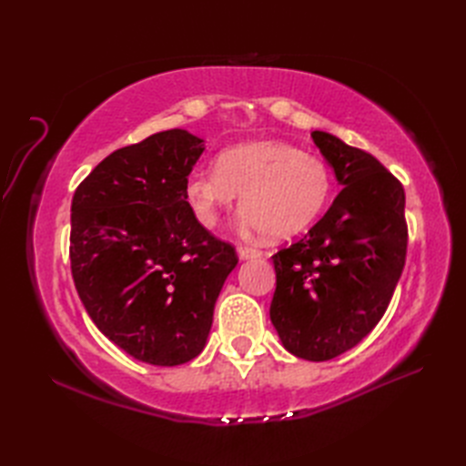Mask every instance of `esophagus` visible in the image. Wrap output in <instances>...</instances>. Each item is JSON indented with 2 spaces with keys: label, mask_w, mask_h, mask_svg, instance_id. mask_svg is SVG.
Segmentation results:
<instances>
[{
  "label": "esophagus",
  "mask_w": 466,
  "mask_h": 466,
  "mask_svg": "<svg viewBox=\"0 0 466 466\" xmlns=\"http://www.w3.org/2000/svg\"><path fill=\"white\" fill-rule=\"evenodd\" d=\"M237 252H238V257H241L243 260H247V258H258L262 255V250H258L257 247H248V245H238Z\"/></svg>",
  "instance_id": "esophagus-1"
}]
</instances>
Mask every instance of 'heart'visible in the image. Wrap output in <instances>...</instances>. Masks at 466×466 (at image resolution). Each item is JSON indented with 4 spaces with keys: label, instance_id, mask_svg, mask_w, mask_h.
<instances>
[{
    "label": "heart",
    "instance_id": "obj_1",
    "mask_svg": "<svg viewBox=\"0 0 466 466\" xmlns=\"http://www.w3.org/2000/svg\"><path fill=\"white\" fill-rule=\"evenodd\" d=\"M237 194L247 228L288 238L319 219L330 200L332 175L315 155L266 139L225 149L216 168H198L187 178V198L206 228H214Z\"/></svg>",
    "mask_w": 466,
    "mask_h": 466
}]
</instances>
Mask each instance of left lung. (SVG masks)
I'll list each match as a JSON object with an SVG mask.
<instances>
[{
    "label": "left lung",
    "instance_id": "obj_1",
    "mask_svg": "<svg viewBox=\"0 0 466 466\" xmlns=\"http://www.w3.org/2000/svg\"><path fill=\"white\" fill-rule=\"evenodd\" d=\"M344 187L309 233L272 257L270 319L293 356L327 361L354 348L385 315L406 260L404 188L371 153L315 130Z\"/></svg>",
    "mask_w": 466,
    "mask_h": 466
}]
</instances>
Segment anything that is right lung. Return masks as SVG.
I'll return each instance as SVG.
<instances>
[{
	"mask_svg": "<svg viewBox=\"0 0 466 466\" xmlns=\"http://www.w3.org/2000/svg\"><path fill=\"white\" fill-rule=\"evenodd\" d=\"M202 151L187 130L153 134L112 151L72 200L69 260L83 307L112 344L163 368L204 350L238 262L187 202Z\"/></svg>",
	"mask_w": 466,
	"mask_h": 466,
	"instance_id": "1",
	"label": "right lung"
}]
</instances>
